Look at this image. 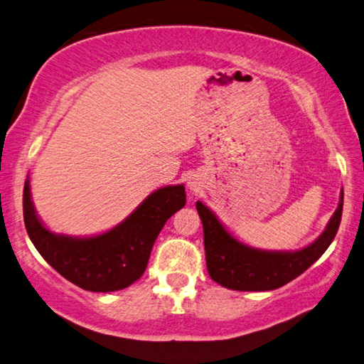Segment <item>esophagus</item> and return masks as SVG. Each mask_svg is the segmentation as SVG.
Here are the masks:
<instances>
[{
    "label": "esophagus",
    "mask_w": 364,
    "mask_h": 364,
    "mask_svg": "<svg viewBox=\"0 0 364 364\" xmlns=\"http://www.w3.org/2000/svg\"><path fill=\"white\" fill-rule=\"evenodd\" d=\"M189 186H191V189H193V191L196 189V184L194 183H189Z\"/></svg>",
    "instance_id": "34e87169"
}]
</instances>
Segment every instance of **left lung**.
<instances>
[{
	"label": "left lung",
	"instance_id": "1",
	"mask_svg": "<svg viewBox=\"0 0 364 364\" xmlns=\"http://www.w3.org/2000/svg\"><path fill=\"white\" fill-rule=\"evenodd\" d=\"M204 226L207 269L220 286L232 291H273L308 269L334 241L342 220L343 191L337 210L315 242L297 252H268L249 247L234 239L210 208L196 204Z\"/></svg>",
	"mask_w": 364,
	"mask_h": 364
}]
</instances>
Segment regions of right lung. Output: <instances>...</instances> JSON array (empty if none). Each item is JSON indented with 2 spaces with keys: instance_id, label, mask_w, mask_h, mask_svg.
<instances>
[{
  "instance_id": "1",
  "label": "right lung",
  "mask_w": 364,
  "mask_h": 364,
  "mask_svg": "<svg viewBox=\"0 0 364 364\" xmlns=\"http://www.w3.org/2000/svg\"><path fill=\"white\" fill-rule=\"evenodd\" d=\"M22 202L30 241L60 276L85 291L114 292L143 276L160 230L186 204V194L183 184L154 191L114 230L93 237H70L46 230L36 217L28 180Z\"/></svg>"
}]
</instances>
